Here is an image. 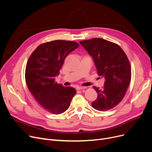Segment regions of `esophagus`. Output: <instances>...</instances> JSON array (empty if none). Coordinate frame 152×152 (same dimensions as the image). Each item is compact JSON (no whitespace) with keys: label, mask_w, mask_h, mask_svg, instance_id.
<instances>
[{"label":"esophagus","mask_w":152,"mask_h":152,"mask_svg":"<svg viewBox=\"0 0 152 152\" xmlns=\"http://www.w3.org/2000/svg\"><path fill=\"white\" fill-rule=\"evenodd\" d=\"M76 89L77 91L78 90H82V89H86L85 87H79V86H77L76 87Z\"/></svg>","instance_id":"34e87169"}]
</instances>
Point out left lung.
<instances>
[{
    "mask_svg": "<svg viewBox=\"0 0 152 152\" xmlns=\"http://www.w3.org/2000/svg\"><path fill=\"white\" fill-rule=\"evenodd\" d=\"M79 43L92 57L98 75L105 79L102 89L94 87L98 96L92 107L102 111L114 108L124 98L131 82V65L126 53L118 44L101 38Z\"/></svg>",
    "mask_w": 152,
    "mask_h": 152,
    "instance_id": "left-lung-1",
    "label": "left lung"
}]
</instances>
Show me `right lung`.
<instances>
[{
	"mask_svg": "<svg viewBox=\"0 0 152 152\" xmlns=\"http://www.w3.org/2000/svg\"><path fill=\"white\" fill-rule=\"evenodd\" d=\"M79 44L57 40L39 45L32 53L25 71L27 86L36 100L49 112L58 115L69 108L75 88L55 82L66 56Z\"/></svg>",
	"mask_w": 152,
	"mask_h": 152,
	"instance_id": "1",
	"label": "right lung"
}]
</instances>
